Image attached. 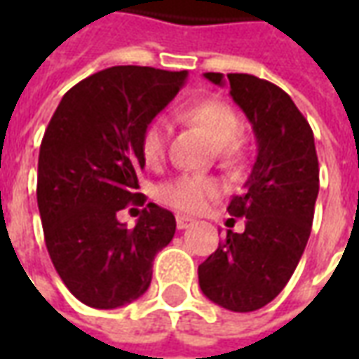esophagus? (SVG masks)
Segmentation results:
<instances>
[{
    "mask_svg": "<svg viewBox=\"0 0 359 359\" xmlns=\"http://www.w3.org/2000/svg\"><path fill=\"white\" fill-rule=\"evenodd\" d=\"M194 223V219L188 217V215H177V226L179 229H188V226Z\"/></svg>",
    "mask_w": 359,
    "mask_h": 359,
    "instance_id": "1",
    "label": "esophagus"
}]
</instances>
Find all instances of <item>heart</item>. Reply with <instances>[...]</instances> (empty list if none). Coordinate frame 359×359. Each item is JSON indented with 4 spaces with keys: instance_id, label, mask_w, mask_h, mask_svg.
<instances>
[{
    "instance_id": "heart-1",
    "label": "heart",
    "mask_w": 359,
    "mask_h": 359,
    "mask_svg": "<svg viewBox=\"0 0 359 359\" xmlns=\"http://www.w3.org/2000/svg\"><path fill=\"white\" fill-rule=\"evenodd\" d=\"M182 121L202 128L215 144L217 156L226 165H234L244 157L241 138V117L234 107L221 97H202L180 111ZM167 126L161 121H151L142 133V156L151 167L163 163L167 154ZM219 192V182L203 175H180L159 188V200L175 210L194 213L205 208Z\"/></svg>"
}]
</instances>
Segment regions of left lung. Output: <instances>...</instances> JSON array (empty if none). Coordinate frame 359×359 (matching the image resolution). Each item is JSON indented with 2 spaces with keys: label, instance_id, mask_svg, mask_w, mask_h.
Returning a JSON list of instances; mask_svg holds the SVG:
<instances>
[{
  "label": "left lung",
  "instance_id": "left-lung-1",
  "mask_svg": "<svg viewBox=\"0 0 359 359\" xmlns=\"http://www.w3.org/2000/svg\"><path fill=\"white\" fill-rule=\"evenodd\" d=\"M203 76L229 84L257 142L244 190L226 208L234 217H246V229L226 231L225 241L198 267L200 288L211 302L246 313L277 298L308 244L319 192L316 142L290 95L273 82L242 73Z\"/></svg>",
  "mask_w": 359,
  "mask_h": 359
}]
</instances>
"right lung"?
<instances>
[{
	"mask_svg": "<svg viewBox=\"0 0 359 359\" xmlns=\"http://www.w3.org/2000/svg\"><path fill=\"white\" fill-rule=\"evenodd\" d=\"M187 71L121 65L92 74L59 102L40 146L38 210L46 248L71 292L115 309L148 290L154 257L175 236L169 210L148 203L134 229L117 213L142 205V133L184 86Z\"/></svg>",
	"mask_w": 359,
	"mask_h": 359,
	"instance_id": "1",
	"label": "right lung"
}]
</instances>
